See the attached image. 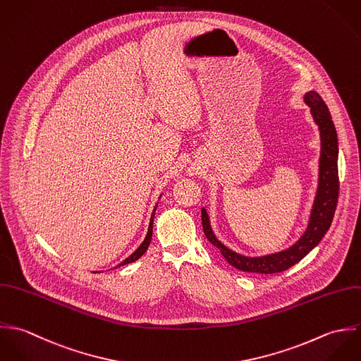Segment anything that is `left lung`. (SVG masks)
<instances>
[{
  "mask_svg": "<svg viewBox=\"0 0 361 361\" xmlns=\"http://www.w3.org/2000/svg\"><path fill=\"white\" fill-rule=\"evenodd\" d=\"M304 102L311 107V114L319 128L321 135V157H319V178L315 201L312 205L308 227L301 238L290 248L265 255V257H244L223 245L212 231L209 216L202 208V227L207 238L219 248L226 261L243 272L252 274H278L283 272L301 261L329 230L336 211L339 197V176H338V134L331 117V113L322 97L311 90L305 93Z\"/></svg>",
  "mask_w": 361,
  "mask_h": 361,
  "instance_id": "left-lung-1",
  "label": "left lung"
}]
</instances>
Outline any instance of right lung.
I'll return each instance as SVG.
<instances>
[{
	"label": "right lung",
	"mask_w": 361,
	"mask_h": 361,
	"mask_svg": "<svg viewBox=\"0 0 361 361\" xmlns=\"http://www.w3.org/2000/svg\"><path fill=\"white\" fill-rule=\"evenodd\" d=\"M157 207V205H156ZM156 207L152 212V216H150V221H149V227H147V234L145 237L144 243L135 250V252H133L128 258H126L121 264H118V267H123V265H127V264H131V262H135L137 259H140L145 254V251L147 250L149 244H150V240H152V230H153V219H154V211H156ZM117 268V267H116Z\"/></svg>",
	"instance_id": "right-lung-1"
}]
</instances>
